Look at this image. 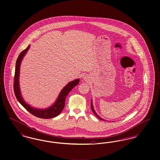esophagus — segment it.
<instances>
[{
    "label": "esophagus",
    "mask_w": 160,
    "mask_h": 160,
    "mask_svg": "<svg viewBox=\"0 0 160 160\" xmlns=\"http://www.w3.org/2000/svg\"><path fill=\"white\" fill-rule=\"evenodd\" d=\"M82 79H83V81L84 82H88L89 81V79H88V77H83Z\"/></svg>",
    "instance_id": "1"
}]
</instances>
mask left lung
<instances>
[{"instance_id": "8db88e82", "label": "left lung", "mask_w": 160, "mask_h": 160, "mask_svg": "<svg viewBox=\"0 0 160 160\" xmlns=\"http://www.w3.org/2000/svg\"><path fill=\"white\" fill-rule=\"evenodd\" d=\"M91 109H92V112L94 113V114L96 115V117H98V119H101V120H103V121H104V119H103V118H100L98 115V114H97V113L95 111V110H94V107H93V105H92V100H91ZM105 121V120H104Z\"/></svg>"}]
</instances>
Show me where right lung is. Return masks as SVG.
<instances>
[{"instance_id":"obj_1","label":"right lung","mask_w":160,"mask_h":160,"mask_svg":"<svg viewBox=\"0 0 160 160\" xmlns=\"http://www.w3.org/2000/svg\"><path fill=\"white\" fill-rule=\"evenodd\" d=\"M30 45L28 48L22 51L18 56L15 66V77H14V90L15 95L17 99L20 102V103L32 115H35L38 118H43V119H49L54 118L58 116L62 111L64 105H65V100L70 91L72 90L75 86L79 82V79H77L74 81H72L68 83L60 92L58 98H57L54 103L51 105L46 109H38L35 108L30 105L28 104L21 96V91L20 88L19 83V77H20V69L22 60L23 57L27 53L28 49L30 48Z\"/></svg>"}]
</instances>
